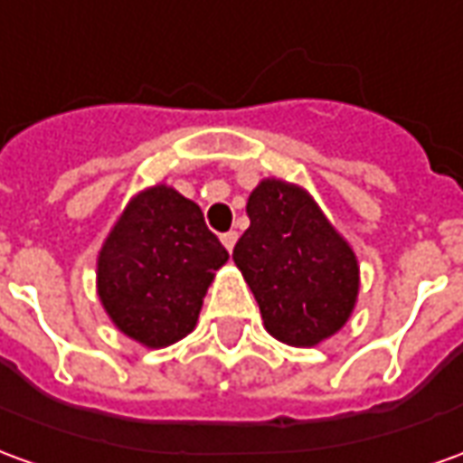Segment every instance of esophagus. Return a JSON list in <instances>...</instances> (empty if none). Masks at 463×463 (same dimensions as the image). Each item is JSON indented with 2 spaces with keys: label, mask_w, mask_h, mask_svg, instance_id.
Listing matches in <instances>:
<instances>
[{
  "label": "esophagus",
  "mask_w": 463,
  "mask_h": 463,
  "mask_svg": "<svg viewBox=\"0 0 463 463\" xmlns=\"http://www.w3.org/2000/svg\"><path fill=\"white\" fill-rule=\"evenodd\" d=\"M221 241H222V245H225V248H228V250H232V248H235V242H238V232H235V231L222 232V235H221Z\"/></svg>",
  "instance_id": "34e87169"
}]
</instances>
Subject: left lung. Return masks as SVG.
Masks as SVG:
<instances>
[{"label": "left lung", "instance_id": "left-lung-1", "mask_svg": "<svg viewBox=\"0 0 463 463\" xmlns=\"http://www.w3.org/2000/svg\"><path fill=\"white\" fill-rule=\"evenodd\" d=\"M250 228L232 260L260 306L265 331L316 345L341 331L358 298L354 248L298 185L268 177L248 198Z\"/></svg>", "mask_w": 463, "mask_h": 463}]
</instances>
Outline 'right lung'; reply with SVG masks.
I'll use <instances>...</instances> for the list:
<instances>
[{
    "label": "right lung",
    "mask_w": 463,
    "mask_h": 463,
    "mask_svg": "<svg viewBox=\"0 0 463 463\" xmlns=\"http://www.w3.org/2000/svg\"><path fill=\"white\" fill-rule=\"evenodd\" d=\"M228 250L203 210L167 185L130 200L97 258V293L132 341L165 348L198 323L203 298Z\"/></svg>",
    "instance_id": "1"
}]
</instances>
